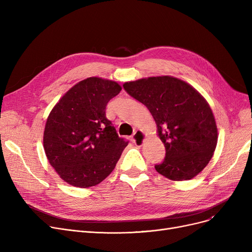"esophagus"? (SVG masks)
I'll use <instances>...</instances> for the list:
<instances>
[{"mask_svg": "<svg viewBox=\"0 0 252 252\" xmlns=\"http://www.w3.org/2000/svg\"><path fill=\"white\" fill-rule=\"evenodd\" d=\"M145 139H146V136H145V134L141 130H136L133 135V142L136 146H142Z\"/></svg>", "mask_w": 252, "mask_h": 252, "instance_id": "1", "label": "esophagus"}]
</instances>
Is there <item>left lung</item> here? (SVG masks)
<instances>
[{
  "mask_svg": "<svg viewBox=\"0 0 252 252\" xmlns=\"http://www.w3.org/2000/svg\"><path fill=\"white\" fill-rule=\"evenodd\" d=\"M124 89L146 106L157 125L165 157L155 169L173 181L196 177L218 143L216 119L206 100L189 84L168 75L127 82Z\"/></svg>",
  "mask_w": 252,
  "mask_h": 252,
  "instance_id": "1",
  "label": "left lung"
}]
</instances>
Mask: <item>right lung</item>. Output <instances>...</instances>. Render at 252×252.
Returning a JSON list of instances; mask_svg holds the SVG:
<instances>
[{
	"mask_svg": "<svg viewBox=\"0 0 252 252\" xmlns=\"http://www.w3.org/2000/svg\"><path fill=\"white\" fill-rule=\"evenodd\" d=\"M122 91L117 83L89 77L73 86L50 112L44 148L50 164L71 186H96L114 169L128 141L106 117L107 103Z\"/></svg>",
	"mask_w": 252,
	"mask_h": 252,
	"instance_id": "1",
	"label": "right lung"
}]
</instances>
